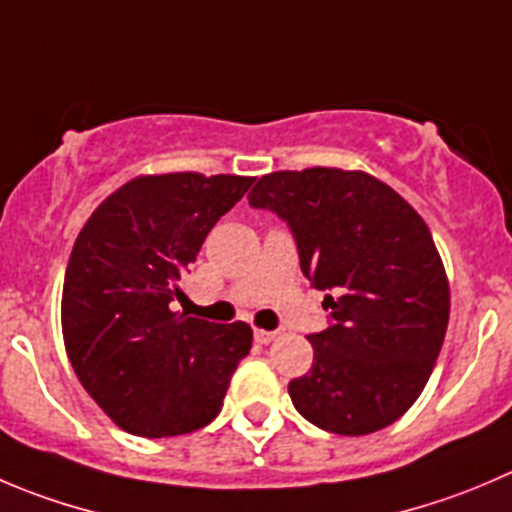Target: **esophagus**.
Here are the masks:
<instances>
[{
  "label": "esophagus",
  "mask_w": 512,
  "mask_h": 512,
  "mask_svg": "<svg viewBox=\"0 0 512 512\" xmlns=\"http://www.w3.org/2000/svg\"><path fill=\"white\" fill-rule=\"evenodd\" d=\"M276 337H279V332H266V329H256V332H253V339H256L259 344L274 342Z\"/></svg>",
  "instance_id": "1"
}]
</instances>
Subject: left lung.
<instances>
[{
    "label": "left lung",
    "mask_w": 512,
    "mask_h": 512,
    "mask_svg": "<svg viewBox=\"0 0 512 512\" xmlns=\"http://www.w3.org/2000/svg\"><path fill=\"white\" fill-rule=\"evenodd\" d=\"M248 206L289 226L301 274L329 326L309 334L314 364L289 382L304 420L369 435L405 415L430 379L450 319V286L420 213L362 170L269 173Z\"/></svg>",
    "instance_id": "obj_1"
}]
</instances>
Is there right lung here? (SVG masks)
<instances>
[{"label":"right lung","instance_id":"obj_1","mask_svg":"<svg viewBox=\"0 0 512 512\" xmlns=\"http://www.w3.org/2000/svg\"><path fill=\"white\" fill-rule=\"evenodd\" d=\"M241 175H145L107 196L72 248L62 334L82 387L140 437L201 430L251 349V326L186 311L180 279L208 231L251 188Z\"/></svg>","mask_w":512,"mask_h":512}]
</instances>
